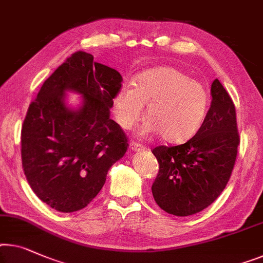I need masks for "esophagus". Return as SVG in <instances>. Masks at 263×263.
<instances>
[{"mask_svg": "<svg viewBox=\"0 0 263 263\" xmlns=\"http://www.w3.org/2000/svg\"><path fill=\"white\" fill-rule=\"evenodd\" d=\"M130 150L133 151V152H139V151H143L144 150V146H143V145L138 144V143L132 142L130 144Z\"/></svg>", "mask_w": 263, "mask_h": 263, "instance_id": "34e87169", "label": "esophagus"}]
</instances>
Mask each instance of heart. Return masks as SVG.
<instances>
[{"label": "heart", "mask_w": 263, "mask_h": 263, "mask_svg": "<svg viewBox=\"0 0 263 263\" xmlns=\"http://www.w3.org/2000/svg\"><path fill=\"white\" fill-rule=\"evenodd\" d=\"M148 117L140 137L162 135L166 142L182 143L201 127L209 106V94L201 82L171 67L139 73L133 87L124 85L113 97V113L123 128H132L144 115Z\"/></svg>", "instance_id": "1"}]
</instances>
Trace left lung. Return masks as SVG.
<instances>
[{"label":"left lung","mask_w":263,"mask_h":263,"mask_svg":"<svg viewBox=\"0 0 263 263\" xmlns=\"http://www.w3.org/2000/svg\"><path fill=\"white\" fill-rule=\"evenodd\" d=\"M210 93V108L193 138L152 150L159 163L152 195L159 208L175 216L209 206L224 190L236 160L240 138L234 103L217 79Z\"/></svg>","instance_id":"obj_1"}]
</instances>
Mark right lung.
Masks as SVG:
<instances>
[{
    "label": "right lung",
    "instance_id": "obj_1",
    "mask_svg": "<svg viewBox=\"0 0 263 263\" xmlns=\"http://www.w3.org/2000/svg\"><path fill=\"white\" fill-rule=\"evenodd\" d=\"M77 52L47 79L29 105L21 131L22 167L34 194L60 213H73L99 194L113 164L127 150L109 118L121 87L118 70ZM67 92L82 97L69 107Z\"/></svg>",
    "mask_w": 263,
    "mask_h": 263
}]
</instances>
